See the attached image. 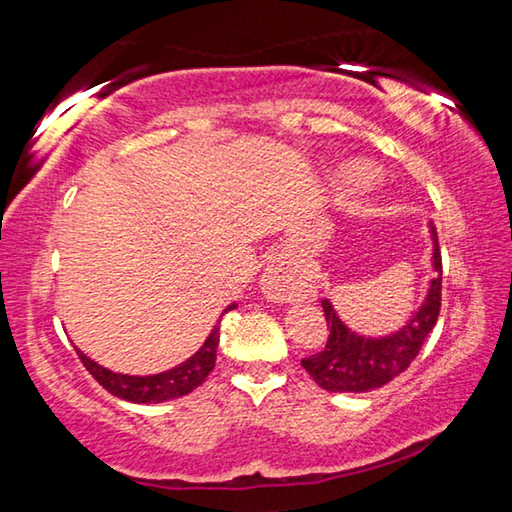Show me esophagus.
Here are the masks:
<instances>
[{
	"label": "esophagus",
	"instance_id": "34e87169",
	"mask_svg": "<svg viewBox=\"0 0 512 512\" xmlns=\"http://www.w3.org/2000/svg\"><path fill=\"white\" fill-rule=\"evenodd\" d=\"M259 289H262L264 298L271 302H300L309 300L311 293H314L307 277H302L284 262H273L264 268Z\"/></svg>",
	"mask_w": 512,
	"mask_h": 512
}]
</instances>
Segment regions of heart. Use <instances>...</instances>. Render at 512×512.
<instances>
[{"mask_svg": "<svg viewBox=\"0 0 512 512\" xmlns=\"http://www.w3.org/2000/svg\"><path fill=\"white\" fill-rule=\"evenodd\" d=\"M341 178L345 185H361L363 180H366V173H363V169L357 167V164H348V167L341 171Z\"/></svg>", "mask_w": 512, "mask_h": 512, "instance_id": "1", "label": "heart"}]
</instances>
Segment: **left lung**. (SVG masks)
Segmentation results:
<instances>
[{
    "label": "left lung",
    "instance_id": "1",
    "mask_svg": "<svg viewBox=\"0 0 512 512\" xmlns=\"http://www.w3.org/2000/svg\"><path fill=\"white\" fill-rule=\"evenodd\" d=\"M431 239V280L424 300L402 327L388 334L370 336L354 332L343 323L332 300H323V311L329 327V339L323 352L302 359L311 377L329 393H368L395 379L418 357L424 339L436 325L440 314V284H443V264H440L438 235L433 223H427Z\"/></svg>",
    "mask_w": 512,
    "mask_h": 512
}]
</instances>
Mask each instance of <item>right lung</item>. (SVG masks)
Returning a JSON list of instances; mask_svg holds the SVG:
<instances>
[{"label":"right lung","mask_w":512,"mask_h":512,"mask_svg":"<svg viewBox=\"0 0 512 512\" xmlns=\"http://www.w3.org/2000/svg\"><path fill=\"white\" fill-rule=\"evenodd\" d=\"M232 309H235V302H230V305L221 311L212 332L207 334V339L192 357L169 370L155 372V375H124V372H115L101 366V363L90 359L88 354L81 352L79 348H76V354H79L83 366L90 370V375L97 379L106 391L121 397V400L135 404H160L176 400V397L192 393L212 372L216 361V348H219L221 318Z\"/></svg>","instance_id":"obj_1"}]
</instances>
